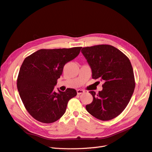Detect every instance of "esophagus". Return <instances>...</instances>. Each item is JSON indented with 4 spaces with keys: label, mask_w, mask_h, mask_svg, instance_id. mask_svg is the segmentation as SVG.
<instances>
[{
    "label": "esophagus",
    "mask_w": 152,
    "mask_h": 152,
    "mask_svg": "<svg viewBox=\"0 0 152 152\" xmlns=\"http://www.w3.org/2000/svg\"><path fill=\"white\" fill-rule=\"evenodd\" d=\"M84 92L85 91L84 90H82V89H78L77 91V94H81L82 93H84Z\"/></svg>",
    "instance_id": "esophagus-1"
}]
</instances>
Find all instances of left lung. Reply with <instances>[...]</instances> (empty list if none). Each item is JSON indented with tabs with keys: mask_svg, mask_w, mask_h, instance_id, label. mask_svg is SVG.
<instances>
[{
	"mask_svg": "<svg viewBox=\"0 0 152 152\" xmlns=\"http://www.w3.org/2000/svg\"><path fill=\"white\" fill-rule=\"evenodd\" d=\"M92 71L94 79L103 81V89L89 93L93 102L87 104V111L101 121L115 118L125 109L134 93V72L129 58L110 45H98L81 50Z\"/></svg>",
	"mask_w": 152,
	"mask_h": 152,
	"instance_id": "8db88e82",
	"label": "left lung"
}]
</instances>
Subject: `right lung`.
Here are the masks:
<instances>
[{"label": "right lung", "instance_id": "obj_1", "mask_svg": "<svg viewBox=\"0 0 152 152\" xmlns=\"http://www.w3.org/2000/svg\"><path fill=\"white\" fill-rule=\"evenodd\" d=\"M81 47L40 49L23 62L17 87L25 108L35 120L53 123L65 113L68 101L77 95L74 89L54 91L65 64L75 58Z\"/></svg>", "mask_w": 152, "mask_h": 152}]
</instances>
